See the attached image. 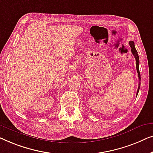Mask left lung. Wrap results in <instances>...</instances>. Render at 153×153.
<instances>
[{"label": "left lung", "mask_w": 153, "mask_h": 153, "mask_svg": "<svg viewBox=\"0 0 153 153\" xmlns=\"http://www.w3.org/2000/svg\"><path fill=\"white\" fill-rule=\"evenodd\" d=\"M129 44H130V46L131 47V51H132V53L133 54V55L134 56L135 59H136V62H137V64H136L137 71V73H138V76H139V87H138V89H137V95H138V93H139V88H140V85H141V82H140L141 81V75H140V72H139V58L138 53H137L136 48H135L134 42L131 41V42H129Z\"/></svg>", "instance_id": "8db88e82"}]
</instances>
